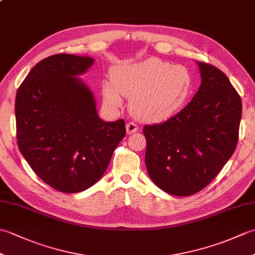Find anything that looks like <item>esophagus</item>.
<instances>
[{
	"label": "esophagus",
	"mask_w": 255,
	"mask_h": 255,
	"mask_svg": "<svg viewBox=\"0 0 255 255\" xmlns=\"http://www.w3.org/2000/svg\"><path fill=\"white\" fill-rule=\"evenodd\" d=\"M138 130H139V127L134 123H128L126 125V131L128 134H131Z\"/></svg>",
	"instance_id": "34e87169"
}]
</instances>
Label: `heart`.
Returning a JSON list of instances; mask_svg holds the SVG:
<instances>
[{
    "label": "heart",
    "mask_w": 255,
    "mask_h": 255,
    "mask_svg": "<svg viewBox=\"0 0 255 255\" xmlns=\"http://www.w3.org/2000/svg\"><path fill=\"white\" fill-rule=\"evenodd\" d=\"M195 89L191 71L183 66L158 58L122 64L114 69L112 82L103 83L102 94L110 107L123 105V96L130 99L132 115L143 123H160L174 116L187 104Z\"/></svg>",
    "instance_id": "b5f03b06"
}]
</instances>
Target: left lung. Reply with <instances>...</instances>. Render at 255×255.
<instances>
[{"instance_id":"1","label":"left lung","mask_w":255,"mask_h":255,"mask_svg":"<svg viewBox=\"0 0 255 255\" xmlns=\"http://www.w3.org/2000/svg\"><path fill=\"white\" fill-rule=\"evenodd\" d=\"M197 63L202 84L193 100L166 122L142 130L148 174L175 196H189L207 186L234 154L239 139L241 97L223 71Z\"/></svg>"}]
</instances>
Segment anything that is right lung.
Here are the masks:
<instances>
[{"instance_id": "1", "label": "right lung", "mask_w": 255, "mask_h": 255, "mask_svg": "<svg viewBox=\"0 0 255 255\" xmlns=\"http://www.w3.org/2000/svg\"><path fill=\"white\" fill-rule=\"evenodd\" d=\"M93 63L90 57L50 56L30 70L16 93L20 153L42 181L62 193L94 185L126 133L124 119L102 121L93 93L77 78Z\"/></svg>"}]
</instances>
